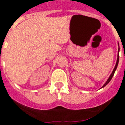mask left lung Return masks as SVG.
Segmentation results:
<instances>
[{
	"label": "left lung",
	"instance_id": "1",
	"mask_svg": "<svg viewBox=\"0 0 125 125\" xmlns=\"http://www.w3.org/2000/svg\"><path fill=\"white\" fill-rule=\"evenodd\" d=\"M118 46H119V43H118ZM119 52H120V46H119V48H118V58H117V60H116V65H115V68H114L113 70L112 73H111V74L110 75V76L109 77V78H108V79L107 80V81H106V82H105V83L104 84V85L102 86L101 88H103L104 87L106 86L107 84H108V83H109V82L111 81V79H112V77H113L114 74H115V71H116V70L117 69V67H118V62H119V59H120V56H119Z\"/></svg>",
	"mask_w": 125,
	"mask_h": 125
}]
</instances>
